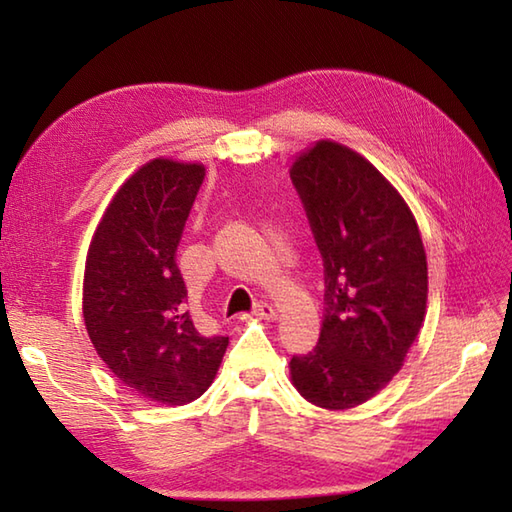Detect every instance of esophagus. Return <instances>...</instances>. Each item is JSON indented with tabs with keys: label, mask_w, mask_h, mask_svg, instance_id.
<instances>
[{
	"label": "esophagus",
	"mask_w": 512,
	"mask_h": 512,
	"mask_svg": "<svg viewBox=\"0 0 512 512\" xmlns=\"http://www.w3.org/2000/svg\"><path fill=\"white\" fill-rule=\"evenodd\" d=\"M255 314L264 321H275L277 319V310L270 306V303H264V301L255 303Z\"/></svg>",
	"instance_id": "34e87169"
}]
</instances>
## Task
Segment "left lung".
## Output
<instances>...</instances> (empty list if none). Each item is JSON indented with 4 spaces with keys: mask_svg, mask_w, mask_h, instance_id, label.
Here are the masks:
<instances>
[{
    "mask_svg": "<svg viewBox=\"0 0 512 512\" xmlns=\"http://www.w3.org/2000/svg\"><path fill=\"white\" fill-rule=\"evenodd\" d=\"M323 257V328L292 356L290 380L312 405H363L405 365L427 314V253L409 204L358 151L317 140L292 162Z\"/></svg>",
    "mask_w": 512,
    "mask_h": 512,
    "instance_id": "left-lung-1",
    "label": "left lung"
}]
</instances>
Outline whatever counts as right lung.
<instances>
[{
    "mask_svg": "<svg viewBox=\"0 0 512 512\" xmlns=\"http://www.w3.org/2000/svg\"><path fill=\"white\" fill-rule=\"evenodd\" d=\"M204 176L200 162H145L107 204L85 259L83 321L96 354L129 389L169 407L211 387L228 345L195 328L176 264Z\"/></svg>",
    "mask_w": 512,
    "mask_h": 512,
    "instance_id": "right-lung-1",
    "label": "right lung"
}]
</instances>
